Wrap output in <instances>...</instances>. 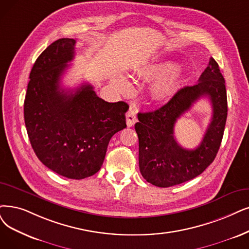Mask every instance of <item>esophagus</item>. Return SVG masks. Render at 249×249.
<instances>
[{
	"instance_id": "34e87169",
	"label": "esophagus",
	"mask_w": 249,
	"mask_h": 249,
	"mask_svg": "<svg viewBox=\"0 0 249 249\" xmlns=\"http://www.w3.org/2000/svg\"><path fill=\"white\" fill-rule=\"evenodd\" d=\"M137 121V108L135 106H131L130 110L126 112V124L128 126H133Z\"/></svg>"
}]
</instances>
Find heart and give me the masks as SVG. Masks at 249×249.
<instances>
[{"label":"heart","mask_w":249,"mask_h":249,"mask_svg":"<svg viewBox=\"0 0 249 249\" xmlns=\"http://www.w3.org/2000/svg\"><path fill=\"white\" fill-rule=\"evenodd\" d=\"M172 67V64L171 63H165V64H162V65H158L156 67L153 68V71L154 72H164V71H167L168 69H171ZM114 85L119 89V90H123V91H125L127 90L128 88H130V86H128V83L126 79L124 77H115L114 81H113ZM158 91L159 93H164L167 89H168V86L166 83H160L158 85Z\"/></svg>","instance_id":"b5f03b06"}]
</instances>
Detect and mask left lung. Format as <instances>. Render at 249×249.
<instances>
[{"label": "left lung", "instance_id": "obj_1", "mask_svg": "<svg viewBox=\"0 0 249 249\" xmlns=\"http://www.w3.org/2000/svg\"><path fill=\"white\" fill-rule=\"evenodd\" d=\"M202 96L211 101L212 122L200 146L190 151L175 141L173 127L176 119ZM227 112L225 78L216 61L211 58L197 84L182 88L157 110L138 113L135 130L139 138V167L145 180L167 188L202 174L220 149Z\"/></svg>", "mask_w": 249, "mask_h": 249}]
</instances>
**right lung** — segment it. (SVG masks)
Masks as SVG:
<instances>
[{"mask_svg":"<svg viewBox=\"0 0 249 249\" xmlns=\"http://www.w3.org/2000/svg\"><path fill=\"white\" fill-rule=\"evenodd\" d=\"M73 38H59L37 57L24 100V122L37 158L54 173L81 180L100 170L109 141L126 127L128 105L99 98L93 86L61 87L74 58Z\"/></svg>","mask_w":249,"mask_h":249,"instance_id":"1","label":"right lung"}]
</instances>
